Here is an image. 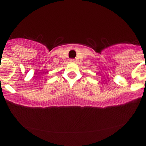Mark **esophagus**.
<instances>
[{
	"instance_id": "34e87169",
	"label": "esophagus",
	"mask_w": 146,
	"mask_h": 146,
	"mask_svg": "<svg viewBox=\"0 0 146 146\" xmlns=\"http://www.w3.org/2000/svg\"><path fill=\"white\" fill-rule=\"evenodd\" d=\"M69 61L71 62H75V59H70Z\"/></svg>"
}]
</instances>
